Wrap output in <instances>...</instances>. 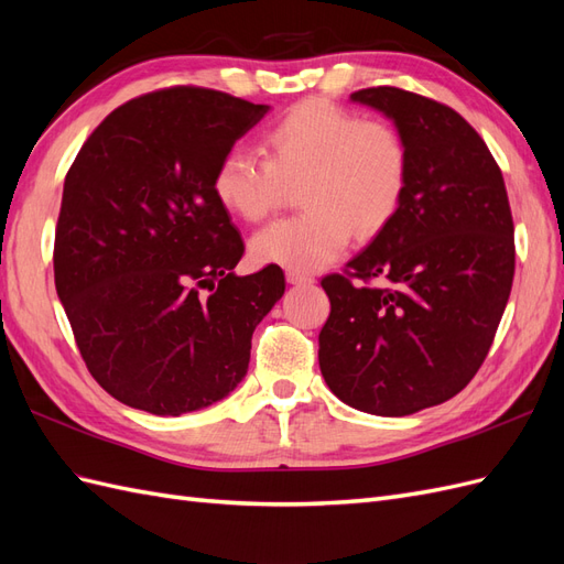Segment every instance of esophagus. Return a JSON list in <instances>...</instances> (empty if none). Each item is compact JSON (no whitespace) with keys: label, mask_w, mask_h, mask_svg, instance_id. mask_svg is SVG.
Listing matches in <instances>:
<instances>
[{"label":"esophagus","mask_w":564,"mask_h":564,"mask_svg":"<svg viewBox=\"0 0 564 564\" xmlns=\"http://www.w3.org/2000/svg\"><path fill=\"white\" fill-rule=\"evenodd\" d=\"M286 282L289 284H313V275H305V272L299 270H286Z\"/></svg>","instance_id":"34e87169"}]
</instances>
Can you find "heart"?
<instances>
[{
  "mask_svg": "<svg viewBox=\"0 0 564 564\" xmlns=\"http://www.w3.org/2000/svg\"><path fill=\"white\" fill-rule=\"evenodd\" d=\"M265 160L230 148L214 172V195L235 218L275 212L286 187L299 185V216L251 237L261 265L311 272L336 261L350 235L369 240L398 216L409 183V150L383 119H362L329 100L308 98L263 135Z\"/></svg>",
  "mask_w": 564,
  "mask_h": 564,
  "instance_id": "obj_1",
  "label": "heart"
}]
</instances>
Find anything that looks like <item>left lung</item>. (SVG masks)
Segmentation results:
<instances>
[{"label": "left lung", "instance_id": "left-lung-1", "mask_svg": "<svg viewBox=\"0 0 564 564\" xmlns=\"http://www.w3.org/2000/svg\"><path fill=\"white\" fill-rule=\"evenodd\" d=\"M350 98L395 122L409 183L390 226L344 275L322 278L319 369L346 404L406 416L454 398L485 362L513 286V216L497 160L456 110L398 87Z\"/></svg>", "mask_w": 564, "mask_h": 564}]
</instances>
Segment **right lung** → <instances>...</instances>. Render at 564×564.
<instances>
[{
    "label": "right lung",
    "mask_w": 564,
    "mask_h": 564,
    "mask_svg": "<svg viewBox=\"0 0 564 564\" xmlns=\"http://www.w3.org/2000/svg\"><path fill=\"white\" fill-rule=\"evenodd\" d=\"M268 110L202 87L152 91L112 110L67 172L56 292L87 369L115 400L181 416L245 379L251 334L282 299L284 272L235 275L245 242L214 172Z\"/></svg>",
    "instance_id": "add662e5"
}]
</instances>
